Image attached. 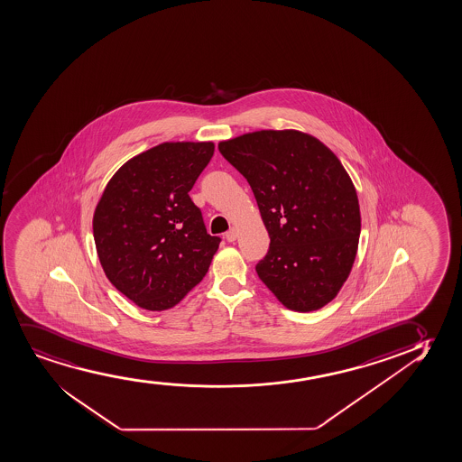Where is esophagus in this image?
Here are the masks:
<instances>
[{
	"label": "esophagus",
	"mask_w": 462,
	"mask_h": 462,
	"mask_svg": "<svg viewBox=\"0 0 462 462\" xmlns=\"http://www.w3.org/2000/svg\"><path fill=\"white\" fill-rule=\"evenodd\" d=\"M225 239L228 240V242H234V240L237 239V231L236 229H229L228 233L225 234Z\"/></svg>",
	"instance_id": "esophagus-1"
}]
</instances>
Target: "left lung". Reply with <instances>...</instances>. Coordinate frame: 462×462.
<instances>
[{
  "label": "left lung",
  "mask_w": 462,
  "mask_h": 462,
  "mask_svg": "<svg viewBox=\"0 0 462 462\" xmlns=\"http://www.w3.org/2000/svg\"><path fill=\"white\" fill-rule=\"evenodd\" d=\"M218 152L252 187L269 231L257 276L289 310H320L350 275L361 234L356 190L339 159L292 129L240 135Z\"/></svg>",
  "instance_id": "left-lung-1"
}]
</instances>
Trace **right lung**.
Instances as JSON below:
<instances>
[{
    "instance_id": "1",
    "label": "right lung",
    "mask_w": 462,
    "mask_h": 462,
    "mask_svg": "<svg viewBox=\"0 0 462 462\" xmlns=\"http://www.w3.org/2000/svg\"><path fill=\"white\" fill-rule=\"evenodd\" d=\"M212 142L161 143L112 176L94 216L99 263L112 286L148 310L180 303L205 278L220 237L206 231L189 192Z\"/></svg>"
}]
</instances>
